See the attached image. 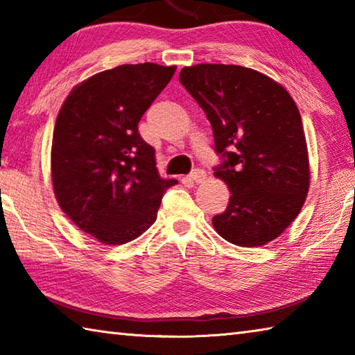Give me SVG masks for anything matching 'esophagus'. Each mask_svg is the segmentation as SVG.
<instances>
[{"instance_id":"esophagus-1","label":"esophagus","mask_w":355,"mask_h":355,"mask_svg":"<svg viewBox=\"0 0 355 355\" xmlns=\"http://www.w3.org/2000/svg\"><path fill=\"white\" fill-rule=\"evenodd\" d=\"M205 178H207V173L204 170L196 168V170H193L190 173V180H193V182H195V184H202L204 180H205Z\"/></svg>"}]
</instances>
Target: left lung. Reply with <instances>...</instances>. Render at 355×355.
Instances as JSON below:
<instances>
[{
  "label": "left lung",
  "mask_w": 355,
  "mask_h": 355,
  "mask_svg": "<svg viewBox=\"0 0 355 355\" xmlns=\"http://www.w3.org/2000/svg\"><path fill=\"white\" fill-rule=\"evenodd\" d=\"M179 80L211 123L223 159L215 176L229 185L215 230L229 243L258 247L273 241L298 216L309 190L303 122L282 85L236 64H196Z\"/></svg>",
  "instance_id": "obj_1"
}]
</instances>
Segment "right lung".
Wrapping results in <instances>:
<instances>
[{"label": "right lung", "instance_id": "add662e5", "mask_svg": "<svg viewBox=\"0 0 355 355\" xmlns=\"http://www.w3.org/2000/svg\"><path fill=\"white\" fill-rule=\"evenodd\" d=\"M176 66L122 64L98 72L71 91L53 128V193L78 229L100 243L120 245L155 223L164 193L155 148L139 122Z\"/></svg>", "mask_w": 355, "mask_h": 355}]
</instances>
